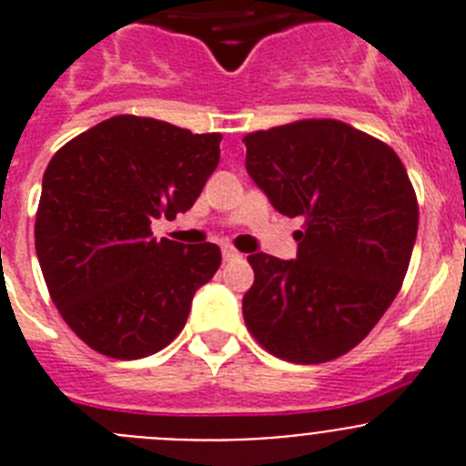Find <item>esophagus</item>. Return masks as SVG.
I'll use <instances>...</instances> for the list:
<instances>
[{"label":"esophagus","instance_id":"obj_1","mask_svg":"<svg viewBox=\"0 0 466 466\" xmlns=\"http://www.w3.org/2000/svg\"><path fill=\"white\" fill-rule=\"evenodd\" d=\"M221 257H224V261H236V258H240V252L230 245H224L221 247Z\"/></svg>","mask_w":466,"mask_h":466}]
</instances>
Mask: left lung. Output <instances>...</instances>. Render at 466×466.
Masks as SVG:
<instances>
[{"label": "left lung", "mask_w": 466, "mask_h": 466, "mask_svg": "<svg viewBox=\"0 0 466 466\" xmlns=\"http://www.w3.org/2000/svg\"><path fill=\"white\" fill-rule=\"evenodd\" d=\"M247 175L275 209L303 217L299 252L249 254L247 329L275 357L322 364L366 339L399 294L418 200L399 156L348 123L296 121L245 139Z\"/></svg>", "instance_id": "8db88e82"}]
</instances>
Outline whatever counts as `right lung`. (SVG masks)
Masks as SVG:
<instances>
[{"label": "right lung", "instance_id": "obj_1", "mask_svg": "<svg viewBox=\"0 0 466 466\" xmlns=\"http://www.w3.org/2000/svg\"><path fill=\"white\" fill-rule=\"evenodd\" d=\"M219 133L114 116L57 151L41 182L35 247L48 294L76 336L142 360L187 324L221 263L212 242L156 240L151 224L193 208L219 166Z\"/></svg>", "mask_w": 466, "mask_h": 466}]
</instances>
